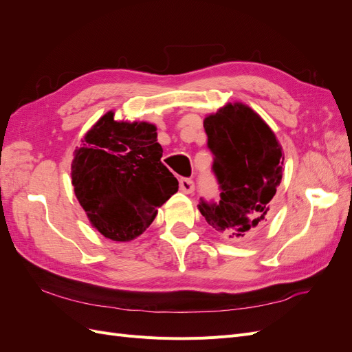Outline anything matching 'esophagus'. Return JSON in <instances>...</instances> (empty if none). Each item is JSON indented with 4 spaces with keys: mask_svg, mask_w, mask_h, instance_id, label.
<instances>
[{
    "mask_svg": "<svg viewBox=\"0 0 352 352\" xmlns=\"http://www.w3.org/2000/svg\"><path fill=\"white\" fill-rule=\"evenodd\" d=\"M179 186H180V190H182V192H185V194H190L194 190V188H195L194 180L192 179H188V177L180 179Z\"/></svg>",
    "mask_w": 352,
    "mask_h": 352,
    "instance_id": "esophagus-1",
    "label": "esophagus"
}]
</instances>
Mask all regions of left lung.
I'll return each mask as SVG.
<instances>
[{
	"instance_id": "left-lung-1",
	"label": "left lung",
	"mask_w": 352,
	"mask_h": 352,
	"mask_svg": "<svg viewBox=\"0 0 352 352\" xmlns=\"http://www.w3.org/2000/svg\"><path fill=\"white\" fill-rule=\"evenodd\" d=\"M220 201L198 210L210 226L245 239L272 217L273 197L283 175L282 146L270 126L248 105L228 102L204 119Z\"/></svg>"
}]
</instances>
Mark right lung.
<instances>
[{"instance_id":"add662e5","label":"right lung","mask_w":352,"mask_h":352,"mask_svg":"<svg viewBox=\"0 0 352 352\" xmlns=\"http://www.w3.org/2000/svg\"><path fill=\"white\" fill-rule=\"evenodd\" d=\"M162 157L153 123L114 120V111H107L85 133L72 162V185L101 235L135 239L177 192V179Z\"/></svg>"}]
</instances>
